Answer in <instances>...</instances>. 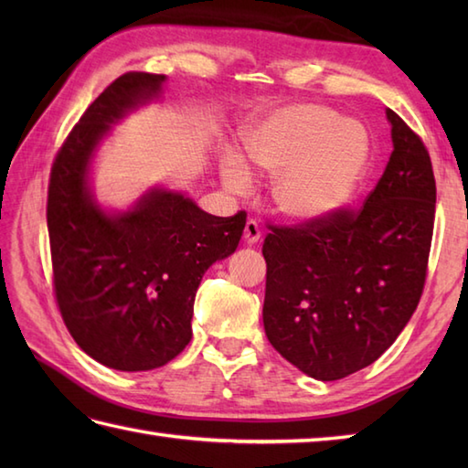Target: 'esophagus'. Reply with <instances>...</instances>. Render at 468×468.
Here are the masks:
<instances>
[{
	"mask_svg": "<svg viewBox=\"0 0 468 468\" xmlns=\"http://www.w3.org/2000/svg\"><path fill=\"white\" fill-rule=\"evenodd\" d=\"M243 237H245V243H247V245L257 243V241L261 239V227L257 225V221H253V218H250V221L245 223Z\"/></svg>",
	"mask_w": 468,
	"mask_h": 468,
	"instance_id": "1",
	"label": "esophagus"
}]
</instances>
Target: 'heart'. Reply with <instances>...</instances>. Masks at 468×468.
I'll list each match as a JSON object with an SVG mask.
<instances>
[{
  "label": "heart",
  "mask_w": 468,
  "mask_h": 468,
  "mask_svg": "<svg viewBox=\"0 0 468 468\" xmlns=\"http://www.w3.org/2000/svg\"><path fill=\"white\" fill-rule=\"evenodd\" d=\"M245 154L273 176L277 211L310 223L350 201L370 158V136L357 121L303 102L280 108L253 126L245 134ZM221 176L233 193L251 188V175L235 154L223 158Z\"/></svg>",
  "instance_id": "1"
}]
</instances>
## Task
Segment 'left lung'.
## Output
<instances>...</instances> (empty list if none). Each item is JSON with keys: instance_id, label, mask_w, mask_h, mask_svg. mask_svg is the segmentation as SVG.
I'll list each match as a JSON object with an SVG mask.
<instances>
[{"instance_id": "8db88e82", "label": "left lung", "mask_w": 468, "mask_h": 468, "mask_svg": "<svg viewBox=\"0 0 468 468\" xmlns=\"http://www.w3.org/2000/svg\"><path fill=\"white\" fill-rule=\"evenodd\" d=\"M394 151L364 207L270 225L263 325L287 362L322 382L376 362L409 324L426 282L436 183L420 136L394 111Z\"/></svg>"}]
</instances>
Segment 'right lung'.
<instances>
[{"mask_svg":"<svg viewBox=\"0 0 468 468\" xmlns=\"http://www.w3.org/2000/svg\"><path fill=\"white\" fill-rule=\"evenodd\" d=\"M165 74L128 72L86 108L49 173L48 233L62 320L82 350L108 367H161L191 342L205 271L231 255L245 211L215 217L183 193L151 188L133 208L108 213L88 185L111 124L161 96Z\"/></svg>","mask_w":468,"mask_h":468,"instance_id":"1","label":"right lung"}]
</instances>
